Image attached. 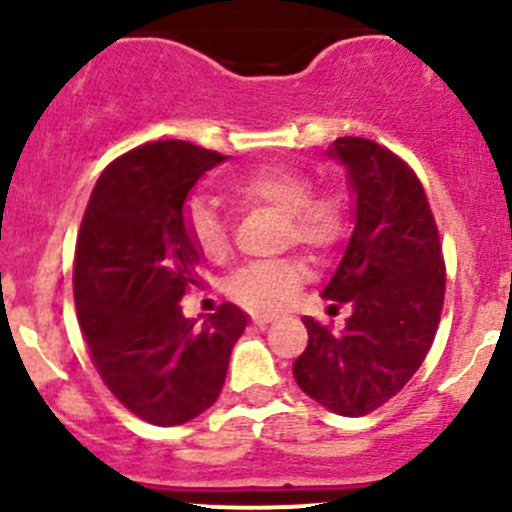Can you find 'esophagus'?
I'll return each instance as SVG.
<instances>
[{"mask_svg": "<svg viewBox=\"0 0 512 512\" xmlns=\"http://www.w3.org/2000/svg\"><path fill=\"white\" fill-rule=\"evenodd\" d=\"M252 322H255L257 327H267V324L275 322V317H270V314H260V312H255V314H252Z\"/></svg>", "mask_w": 512, "mask_h": 512, "instance_id": "esophagus-1", "label": "esophagus"}]
</instances>
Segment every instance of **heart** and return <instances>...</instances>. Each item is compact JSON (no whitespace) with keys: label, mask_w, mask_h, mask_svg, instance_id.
Instances as JSON below:
<instances>
[{"label":"heart","mask_w":512,"mask_h":512,"mask_svg":"<svg viewBox=\"0 0 512 512\" xmlns=\"http://www.w3.org/2000/svg\"><path fill=\"white\" fill-rule=\"evenodd\" d=\"M232 198L242 205H267L282 213V240L324 252L337 245L347 227V205L342 195L312 193L307 173L289 165L267 163L237 175L230 183ZM183 227L190 245L208 262H223L230 255V232L225 220L205 200L193 198L183 210ZM304 280L297 260H260L240 267L227 280L232 299L255 312H280Z\"/></svg>","instance_id":"b5f03b06"}]
</instances>
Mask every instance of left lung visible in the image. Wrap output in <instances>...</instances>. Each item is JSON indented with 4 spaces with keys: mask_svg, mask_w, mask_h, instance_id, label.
<instances>
[{
    "mask_svg": "<svg viewBox=\"0 0 512 512\" xmlns=\"http://www.w3.org/2000/svg\"><path fill=\"white\" fill-rule=\"evenodd\" d=\"M327 156L347 170L354 230L322 289L352 304L344 329L304 317L309 342L292 366L299 389L339 416H366L399 394L426 359L441 322L446 267L416 173L389 148L337 138Z\"/></svg>",
    "mask_w": 512,
    "mask_h": 512,
    "instance_id": "8db88e82",
    "label": "left lung"
}]
</instances>
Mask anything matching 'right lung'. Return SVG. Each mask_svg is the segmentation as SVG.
<instances>
[{"label":"right lung","mask_w":512,"mask_h":512,"mask_svg":"<svg viewBox=\"0 0 512 512\" xmlns=\"http://www.w3.org/2000/svg\"><path fill=\"white\" fill-rule=\"evenodd\" d=\"M223 160L188 141L123 153L98 178L76 237L74 299L91 361L111 394L156 426H180L218 401L247 327L230 302L203 324L180 309L203 260L185 235L183 205Z\"/></svg>","instance_id":"1"}]
</instances>
